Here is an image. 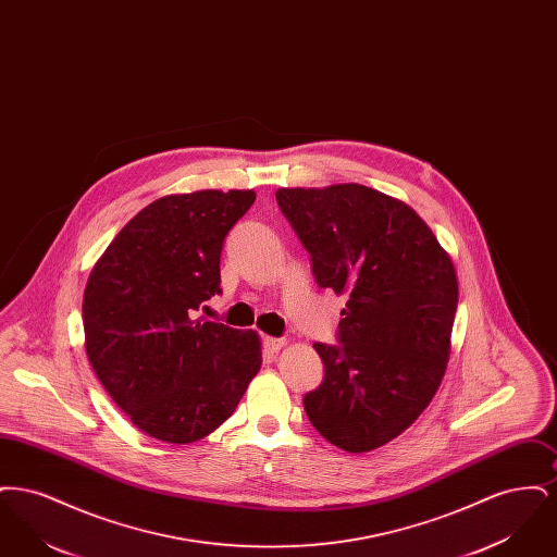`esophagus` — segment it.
<instances>
[{"instance_id": "esophagus-1", "label": "esophagus", "mask_w": 557, "mask_h": 557, "mask_svg": "<svg viewBox=\"0 0 557 557\" xmlns=\"http://www.w3.org/2000/svg\"><path fill=\"white\" fill-rule=\"evenodd\" d=\"M263 346H265V350H269V352H277L280 348H284V346H286V341H284V338L265 336V338H263Z\"/></svg>"}]
</instances>
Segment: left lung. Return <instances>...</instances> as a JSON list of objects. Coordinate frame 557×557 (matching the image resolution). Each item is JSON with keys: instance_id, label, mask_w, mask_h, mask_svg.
Segmentation results:
<instances>
[{"instance_id": "8db88e82", "label": "left lung", "mask_w": 557, "mask_h": 557, "mask_svg": "<svg viewBox=\"0 0 557 557\" xmlns=\"http://www.w3.org/2000/svg\"><path fill=\"white\" fill-rule=\"evenodd\" d=\"M275 198L319 286L346 296L343 345H313L325 375L305 411L338 449H377L422 416L445 377L459 294L449 252L409 205L373 187H280Z\"/></svg>"}]
</instances>
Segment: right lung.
I'll return each mask as SVG.
<instances>
[{"label": "right lung", "instance_id": "right-lung-1", "mask_svg": "<svg viewBox=\"0 0 557 557\" xmlns=\"http://www.w3.org/2000/svg\"><path fill=\"white\" fill-rule=\"evenodd\" d=\"M252 189L162 196L108 244L83 292L85 352L148 436L187 445L223 424L261 370L255 330L191 319L221 288L223 239Z\"/></svg>", "mask_w": 557, "mask_h": 557}]
</instances>
